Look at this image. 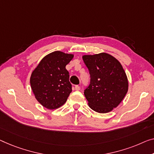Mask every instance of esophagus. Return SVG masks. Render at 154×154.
<instances>
[{"mask_svg":"<svg viewBox=\"0 0 154 154\" xmlns=\"http://www.w3.org/2000/svg\"><path fill=\"white\" fill-rule=\"evenodd\" d=\"M80 88H80V86H78V85H77V86H75V90H76V91H79Z\"/></svg>","mask_w":154,"mask_h":154,"instance_id":"34e87169","label":"esophagus"}]
</instances>
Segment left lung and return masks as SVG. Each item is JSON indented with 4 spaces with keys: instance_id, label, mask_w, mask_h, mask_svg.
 <instances>
[{
    "instance_id": "left-lung-1",
    "label": "left lung",
    "mask_w": 154,
    "mask_h": 154,
    "mask_svg": "<svg viewBox=\"0 0 154 154\" xmlns=\"http://www.w3.org/2000/svg\"><path fill=\"white\" fill-rule=\"evenodd\" d=\"M91 77L84 95L91 109L100 113L111 111L120 104L128 91L127 75L121 63L111 55H84Z\"/></svg>"
}]
</instances>
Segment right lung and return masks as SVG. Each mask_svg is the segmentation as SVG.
I'll return each mask as SVG.
<instances>
[{"label": "right lung", "instance_id": "add662e5", "mask_svg": "<svg viewBox=\"0 0 154 154\" xmlns=\"http://www.w3.org/2000/svg\"><path fill=\"white\" fill-rule=\"evenodd\" d=\"M73 54L55 51L43 57L32 73L30 85L36 99L43 106L55 109L65 104L72 85L66 66Z\"/></svg>", "mask_w": 154, "mask_h": 154}]
</instances>
